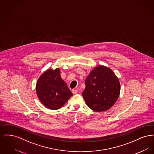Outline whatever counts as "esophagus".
Returning a JSON list of instances; mask_svg holds the SVG:
<instances>
[{
    "instance_id": "esophagus-1",
    "label": "esophagus",
    "mask_w": 154,
    "mask_h": 154,
    "mask_svg": "<svg viewBox=\"0 0 154 154\" xmlns=\"http://www.w3.org/2000/svg\"><path fill=\"white\" fill-rule=\"evenodd\" d=\"M72 92H73V94H77V93H78V90H77V89H73V90H72Z\"/></svg>"
}]
</instances>
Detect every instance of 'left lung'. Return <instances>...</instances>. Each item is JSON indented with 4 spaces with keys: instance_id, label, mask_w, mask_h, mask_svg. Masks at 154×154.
Listing matches in <instances>:
<instances>
[{
    "instance_id": "1",
    "label": "left lung",
    "mask_w": 154,
    "mask_h": 154,
    "mask_svg": "<svg viewBox=\"0 0 154 154\" xmlns=\"http://www.w3.org/2000/svg\"><path fill=\"white\" fill-rule=\"evenodd\" d=\"M85 88L82 95L88 107L95 111L110 109L120 94V83L110 68L104 66L95 67L85 81Z\"/></svg>"
}]
</instances>
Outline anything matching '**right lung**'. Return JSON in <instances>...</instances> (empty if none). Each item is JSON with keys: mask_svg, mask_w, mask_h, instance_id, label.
Instances as JSON below:
<instances>
[{"mask_svg": "<svg viewBox=\"0 0 154 154\" xmlns=\"http://www.w3.org/2000/svg\"><path fill=\"white\" fill-rule=\"evenodd\" d=\"M36 90L40 102L51 110L59 109L73 95L62 79L59 68L45 71L37 81Z\"/></svg>", "mask_w": 154, "mask_h": 154, "instance_id": "right-lung-1", "label": "right lung"}]
</instances>
